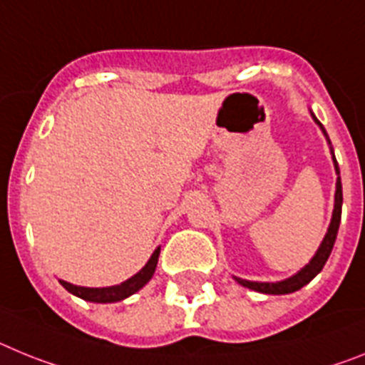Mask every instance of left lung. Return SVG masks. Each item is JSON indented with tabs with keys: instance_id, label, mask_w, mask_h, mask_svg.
<instances>
[{
	"instance_id": "left-lung-1",
	"label": "left lung",
	"mask_w": 365,
	"mask_h": 365,
	"mask_svg": "<svg viewBox=\"0 0 365 365\" xmlns=\"http://www.w3.org/2000/svg\"><path fill=\"white\" fill-rule=\"evenodd\" d=\"M310 115H312V119L316 121V125L322 128L323 135L327 138V143L331 145L327 132H325V128H323L322 123L316 119V115L312 112H310ZM331 154H332V161H334V170H336V174H338V180H336V192H334V211H332V218H331V224H329L327 233H325V237H323L318 252L314 253V257L310 259L309 264H305V268H301L296 275H292V277H288V279H283V281H277V283H259V281H246V279L235 277L237 283L242 284V287H246V288H250V290H255V292L275 294V296H279V294L296 292V290L303 288L305 284H309L310 281H312V279H314L316 275L323 270V266H325V262H327L329 255H331V252H332V246H334L336 235H338V227H340V220H341V202H344V196H341L340 169H338V163H336L332 147H331Z\"/></svg>"
}]
</instances>
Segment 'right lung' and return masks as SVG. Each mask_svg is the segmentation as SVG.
<instances>
[{"label":"right lung","mask_w":365,"mask_h":365,"mask_svg":"<svg viewBox=\"0 0 365 365\" xmlns=\"http://www.w3.org/2000/svg\"><path fill=\"white\" fill-rule=\"evenodd\" d=\"M160 250L161 248L154 250V253L150 255L147 264H145L138 274L132 275L130 279H126L125 283L115 284V287L88 288V287H77V284H71L68 283V281H62V279H58V281L60 284L68 290V292H71L73 296L81 297V299L84 301H93V303H115V301L126 299L128 296H132V294H135L138 290H141V288L150 281L154 272H156Z\"/></svg>","instance_id":"1"}]
</instances>
